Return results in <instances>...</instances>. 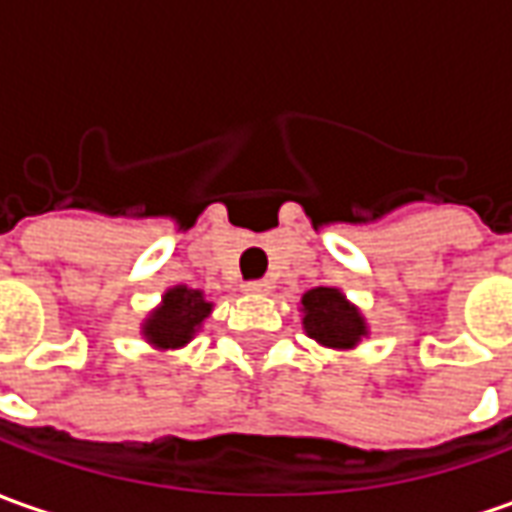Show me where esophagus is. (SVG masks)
<instances>
[{
    "label": "esophagus",
    "mask_w": 512,
    "mask_h": 512,
    "mask_svg": "<svg viewBox=\"0 0 512 512\" xmlns=\"http://www.w3.org/2000/svg\"><path fill=\"white\" fill-rule=\"evenodd\" d=\"M243 291H246V294H255V297H260V294H269L271 283L269 280H249V283H243Z\"/></svg>",
    "instance_id": "esophagus-1"
}]
</instances>
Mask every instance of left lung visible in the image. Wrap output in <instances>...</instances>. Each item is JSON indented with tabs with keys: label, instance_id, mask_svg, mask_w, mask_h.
<instances>
[{
	"label": "left lung",
	"instance_id": "obj_1",
	"mask_svg": "<svg viewBox=\"0 0 512 512\" xmlns=\"http://www.w3.org/2000/svg\"><path fill=\"white\" fill-rule=\"evenodd\" d=\"M302 311L308 336L328 347H353L367 333L364 319L336 288H311L302 297Z\"/></svg>",
	"mask_w": 512,
	"mask_h": 512
}]
</instances>
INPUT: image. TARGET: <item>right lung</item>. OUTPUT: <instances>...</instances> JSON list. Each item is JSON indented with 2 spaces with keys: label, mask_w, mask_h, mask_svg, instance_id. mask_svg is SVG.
<instances>
[{
  "label": "right lung",
  "mask_w": 512,
  "mask_h": 512,
  "mask_svg": "<svg viewBox=\"0 0 512 512\" xmlns=\"http://www.w3.org/2000/svg\"><path fill=\"white\" fill-rule=\"evenodd\" d=\"M210 308L212 305L201 297V291L184 288V285L170 288L162 308L145 322V339L159 347H179L190 342L198 325L210 314Z\"/></svg>",
  "instance_id": "obj_1"
}]
</instances>
